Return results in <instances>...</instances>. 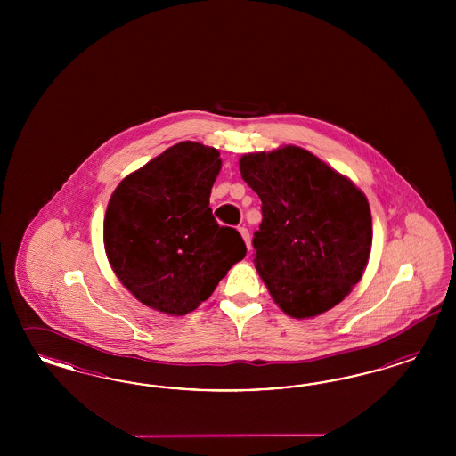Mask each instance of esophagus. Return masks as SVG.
<instances>
[{
	"instance_id": "obj_1",
	"label": "esophagus",
	"mask_w": 456,
	"mask_h": 456,
	"mask_svg": "<svg viewBox=\"0 0 456 456\" xmlns=\"http://www.w3.org/2000/svg\"><path fill=\"white\" fill-rule=\"evenodd\" d=\"M239 232L242 235L246 246H248V250H250V234H248V229H246V227H239Z\"/></svg>"
}]
</instances>
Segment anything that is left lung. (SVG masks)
<instances>
[{
	"mask_svg": "<svg viewBox=\"0 0 456 456\" xmlns=\"http://www.w3.org/2000/svg\"><path fill=\"white\" fill-rule=\"evenodd\" d=\"M239 167L263 202L254 264L273 299L299 319L341 303L370 259L373 222L364 193L294 145L248 153Z\"/></svg>",
	"mask_w": 456,
	"mask_h": 456,
	"instance_id": "1",
	"label": "left lung"
}]
</instances>
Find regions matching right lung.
Here are the masks:
<instances>
[{
    "label": "right lung",
    "instance_id": "add662e5",
    "mask_svg": "<svg viewBox=\"0 0 456 456\" xmlns=\"http://www.w3.org/2000/svg\"><path fill=\"white\" fill-rule=\"evenodd\" d=\"M221 159L180 142L130 174L111 193L103 240L113 273L140 303L183 316L244 259L240 234L208 208Z\"/></svg>",
    "mask_w": 456,
    "mask_h": 456
}]
</instances>
